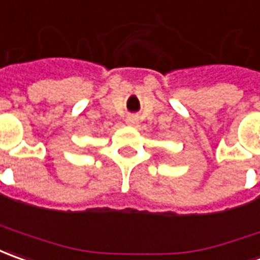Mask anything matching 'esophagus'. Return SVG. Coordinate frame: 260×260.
Masks as SVG:
<instances>
[{
    "label": "esophagus",
    "mask_w": 260,
    "mask_h": 260,
    "mask_svg": "<svg viewBox=\"0 0 260 260\" xmlns=\"http://www.w3.org/2000/svg\"><path fill=\"white\" fill-rule=\"evenodd\" d=\"M126 123H128L129 126H135V125H137V118H135V116H128V118H126Z\"/></svg>",
    "instance_id": "34e87169"
}]
</instances>
